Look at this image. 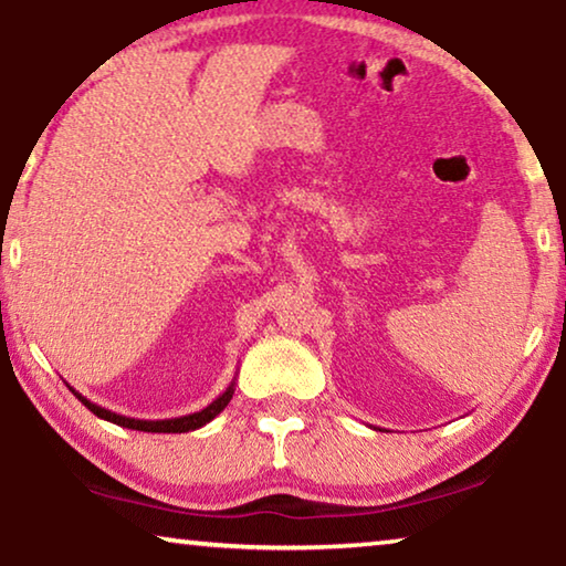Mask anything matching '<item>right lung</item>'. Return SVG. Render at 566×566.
I'll return each mask as SVG.
<instances>
[{"label":"right lung","mask_w":566,"mask_h":566,"mask_svg":"<svg viewBox=\"0 0 566 566\" xmlns=\"http://www.w3.org/2000/svg\"><path fill=\"white\" fill-rule=\"evenodd\" d=\"M233 386H235V381H231L229 389H226L221 396H218L216 401H210L206 409L196 411V415H185V417H175V419H134V417H124V415H116V411H112V409H104V407H98V403L88 401L86 396H81L75 389H71V391L78 396V401L83 403V407H88L98 419L112 421V424H119V427H126V429H137V432L177 434V432H192V429H200L202 424H208L210 419H216L218 415H221V411L229 407L231 396L235 391Z\"/></svg>","instance_id":"add662e5"}]
</instances>
